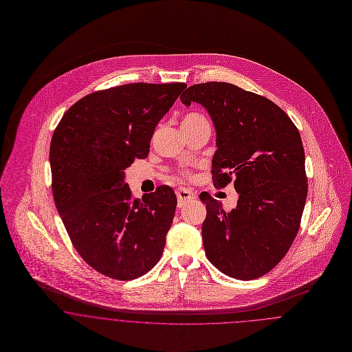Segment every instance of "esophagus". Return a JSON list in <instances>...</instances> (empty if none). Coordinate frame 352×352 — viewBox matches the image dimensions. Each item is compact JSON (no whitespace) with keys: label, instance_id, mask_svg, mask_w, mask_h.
I'll list each match as a JSON object with an SVG mask.
<instances>
[{"label":"esophagus","instance_id":"1","mask_svg":"<svg viewBox=\"0 0 352 352\" xmlns=\"http://www.w3.org/2000/svg\"><path fill=\"white\" fill-rule=\"evenodd\" d=\"M177 198H178V206L182 208V206H185L188 202L193 201L195 198V195L193 192L188 190V189H178V190H177Z\"/></svg>","mask_w":352,"mask_h":352}]
</instances>
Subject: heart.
I'll use <instances>...</instances> for the list:
<instances>
[{
	"mask_svg": "<svg viewBox=\"0 0 352 352\" xmlns=\"http://www.w3.org/2000/svg\"><path fill=\"white\" fill-rule=\"evenodd\" d=\"M208 120L201 115V113H197V112H190L188 113L184 120H182V128H195L201 124H206Z\"/></svg>",
	"mask_w": 352,
	"mask_h": 352,
	"instance_id": "b5f03b06",
	"label": "heart"
}]
</instances>
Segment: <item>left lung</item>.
<instances>
[{
  "label": "left lung",
  "instance_id": "8db88e82",
  "mask_svg": "<svg viewBox=\"0 0 352 352\" xmlns=\"http://www.w3.org/2000/svg\"><path fill=\"white\" fill-rule=\"evenodd\" d=\"M181 101L206 108L217 132L212 179L234 182L231 212L204 192L202 243L221 273L250 280L273 270L293 244L308 195L305 153L290 118L269 98L227 82L188 87Z\"/></svg>",
  "mask_w": 352,
  "mask_h": 352
}]
</instances>
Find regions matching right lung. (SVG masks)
I'll return each mask as SVG.
<instances>
[{"instance_id": "obj_1", "label": "right lung", "mask_w": 352, "mask_h": 352, "mask_svg": "<svg viewBox=\"0 0 352 352\" xmlns=\"http://www.w3.org/2000/svg\"><path fill=\"white\" fill-rule=\"evenodd\" d=\"M186 83H126L90 93L56 125L50 164L56 209L80 258L118 280L148 273L162 256L177 206L170 186L142 199L124 170L144 159L157 122Z\"/></svg>"}]
</instances>
